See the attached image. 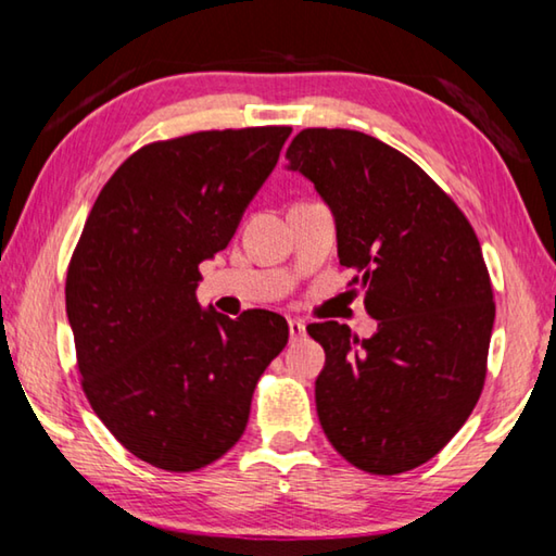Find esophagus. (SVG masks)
Listing matches in <instances>:
<instances>
[{"label": "esophagus", "mask_w": 556, "mask_h": 556, "mask_svg": "<svg viewBox=\"0 0 556 556\" xmlns=\"http://www.w3.org/2000/svg\"><path fill=\"white\" fill-rule=\"evenodd\" d=\"M289 336H291V341H296V338L306 336V326L296 321V318H289Z\"/></svg>", "instance_id": "esophagus-1"}]
</instances>
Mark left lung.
Returning <instances> with one entry per match:
<instances>
[{
  "label": "left lung",
  "instance_id": "left-lung-1",
  "mask_svg": "<svg viewBox=\"0 0 556 556\" xmlns=\"http://www.w3.org/2000/svg\"><path fill=\"white\" fill-rule=\"evenodd\" d=\"M336 220L338 260L378 321L357 338L312 324L324 434L375 476L412 470L444 448L485 382L495 304L481 242L458 205L397 149L355 129H301L287 149Z\"/></svg>",
  "mask_w": 556,
  "mask_h": 556
}]
</instances>
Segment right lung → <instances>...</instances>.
Here are the masks:
<instances>
[{"label":"right lung","instance_id":"right-lung-1","mask_svg":"<svg viewBox=\"0 0 556 556\" xmlns=\"http://www.w3.org/2000/svg\"><path fill=\"white\" fill-rule=\"evenodd\" d=\"M291 127L211 129L139 149L102 188L65 279L83 392L112 437L188 473L238 444L260 375L289 341L265 308L195 301L199 265L228 248Z\"/></svg>","mask_w":556,"mask_h":556}]
</instances>
